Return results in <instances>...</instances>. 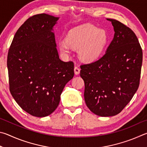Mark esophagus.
<instances>
[{
    "label": "esophagus",
    "mask_w": 147,
    "mask_h": 147,
    "mask_svg": "<svg viewBox=\"0 0 147 147\" xmlns=\"http://www.w3.org/2000/svg\"><path fill=\"white\" fill-rule=\"evenodd\" d=\"M80 68H79L78 66H75V68H74V72H75V74L76 75H78L80 73Z\"/></svg>",
    "instance_id": "obj_1"
}]
</instances>
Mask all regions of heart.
<instances>
[{
	"instance_id": "b5f03b06",
	"label": "heart",
	"mask_w": 147,
	"mask_h": 147,
	"mask_svg": "<svg viewBox=\"0 0 147 147\" xmlns=\"http://www.w3.org/2000/svg\"><path fill=\"white\" fill-rule=\"evenodd\" d=\"M107 42L108 35L105 30L92 24H84L69 31L66 40L60 41L59 48L65 53H69L70 47L78 49L82 60L91 61L102 53Z\"/></svg>"
}]
</instances>
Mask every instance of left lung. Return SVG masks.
Listing matches in <instances>:
<instances>
[{
  "mask_svg": "<svg viewBox=\"0 0 147 147\" xmlns=\"http://www.w3.org/2000/svg\"><path fill=\"white\" fill-rule=\"evenodd\" d=\"M107 20L115 34L107 51L98 60L80 66L86 106L102 117L118 114L130 101L140 85L143 61L134 32L117 20Z\"/></svg>",
  "mask_w": 147,
  "mask_h": 147,
  "instance_id": "obj_1",
  "label": "left lung"
}]
</instances>
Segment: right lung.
<instances>
[{
    "label": "right lung",
    "instance_id": "obj_1",
    "mask_svg": "<svg viewBox=\"0 0 147 147\" xmlns=\"http://www.w3.org/2000/svg\"><path fill=\"white\" fill-rule=\"evenodd\" d=\"M59 19L41 13L26 20L13 37L7 66L9 91L30 115L42 117L55 111L66 84L74 76L72 61H62L54 33Z\"/></svg>",
    "mask_w": 147,
    "mask_h": 147
}]
</instances>
